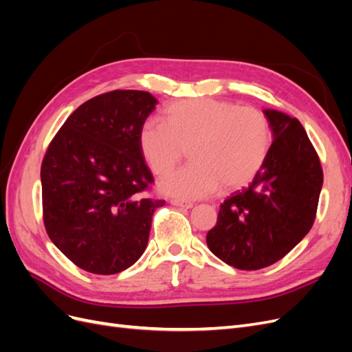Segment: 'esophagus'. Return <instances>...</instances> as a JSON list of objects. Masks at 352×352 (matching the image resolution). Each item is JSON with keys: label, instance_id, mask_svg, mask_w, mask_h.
I'll return each instance as SVG.
<instances>
[{"label": "esophagus", "instance_id": "obj_1", "mask_svg": "<svg viewBox=\"0 0 352 352\" xmlns=\"http://www.w3.org/2000/svg\"><path fill=\"white\" fill-rule=\"evenodd\" d=\"M172 202V206H176V207H180V208H192L194 204L192 202H186V201H180V199H172L170 201Z\"/></svg>", "mask_w": 352, "mask_h": 352}]
</instances>
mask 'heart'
<instances>
[{"label":"heart","instance_id":"1","mask_svg":"<svg viewBox=\"0 0 352 352\" xmlns=\"http://www.w3.org/2000/svg\"><path fill=\"white\" fill-rule=\"evenodd\" d=\"M164 120H145L138 133L141 153L155 175H166L188 150L190 164L160 182L163 194L179 199L204 198L223 186L236 189L255 177L269 155L272 127L254 107L216 98L170 104Z\"/></svg>","mask_w":352,"mask_h":352}]
</instances>
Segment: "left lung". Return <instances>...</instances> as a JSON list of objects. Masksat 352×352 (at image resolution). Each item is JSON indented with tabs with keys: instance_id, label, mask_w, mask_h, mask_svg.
Wrapping results in <instances>:
<instances>
[{
	"instance_id": "obj_1",
	"label": "left lung",
	"mask_w": 352,
	"mask_h": 352,
	"mask_svg": "<svg viewBox=\"0 0 352 352\" xmlns=\"http://www.w3.org/2000/svg\"><path fill=\"white\" fill-rule=\"evenodd\" d=\"M273 142L252 184L220 206L207 233L210 251L239 270H258L283 258L310 232L323 186L320 160L302 124L263 110Z\"/></svg>"
}]
</instances>
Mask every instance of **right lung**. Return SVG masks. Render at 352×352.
Returning a JSON list of instances; mask_svg holds the SVG:
<instances>
[{"label":"right lung","instance_id":"obj_1","mask_svg":"<svg viewBox=\"0 0 352 352\" xmlns=\"http://www.w3.org/2000/svg\"><path fill=\"white\" fill-rule=\"evenodd\" d=\"M158 104L145 91H111L74 110L41 167L44 223L78 267L116 274L144 254L155 208L138 133Z\"/></svg>","mask_w":352,"mask_h":352}]
</instances>
